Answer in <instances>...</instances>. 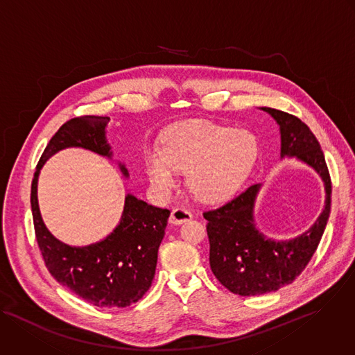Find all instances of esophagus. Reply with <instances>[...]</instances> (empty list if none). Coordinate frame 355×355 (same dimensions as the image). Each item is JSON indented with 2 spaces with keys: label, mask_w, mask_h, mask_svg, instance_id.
Wrapping results in <instances>:
<instances>
[{
  "label": "esophagus",
  "mask_w": 355,
  "mask_h": 355,
  "mask_svg": "<svg viewBox=\"0 0 355 355\" xmlns=\"http://www.w3.org/2000/svg\"><path fill=\"white\" fill-rule=\"evenodd\" d=\"M193 218V214L190 211H187L186 208H175L172 212H171V217H169V223L172 225H182L187 221H190Z\"/></svg>",
  "instance_id": "1"
}]
</instances>
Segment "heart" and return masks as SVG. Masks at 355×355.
I'll return each mask as SVG.
<instances>
[{
    "label": "heart",
    "mask_w": 355,
    "mask_h": 355,
    "mask_svg": "<svg viewBox=\"0 0 355 355\" xmlns=\"http://www.w3.org/2000/svg\"><path fill=\"white\" fill-rule=\"evenodd\" d=\"M256 158L257 141L248 130L189 120L168 132L162 151L147 153L146 172L151 186L168 194L178 183V172L187 171L190 191L201 201L217 202L239 189Z\"/></svg>",
    "instance_id": "1"
}]
</instances>
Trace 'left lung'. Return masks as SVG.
I'll list each match as a JSON object with an SVG mask.
<instances>
[{"label":"left lung","instance_id":"left-lung-1","mask_svg":"<svg viewBox=\"0 0 355 355\" xmlns=\"http://www.w3.org/2000/svg\"><path fill=\"white\" fill-rule=\"evenodd\" d=\"M281 132V158L295 157L313 168L324 183L326 200L316 223L288 241L264 236L254 224L253 209L261 184H253L221 205L202 212L209 241V266L221 284L242 297L261 295L288 286L304 271L324 232L331 204V180L319 141L298 117L271 107Z\"/></svg>","mask_w":355,"mask_h":355}]
</instances>
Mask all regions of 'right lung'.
Returning <instances> with one entry per match:
<instances>
[{
	"mask_svg": "<svg viewBox=\"0 0 355 355\" xmlns=\"http://www.w3.org/2000/svg\"><path fill=\"white\" fill-rule=\"evenodd\" d=\"M109 117L80 116L64 123L43 151L32 180L31 205L36 241L50 274L87 302L99 308H125L143 298L155 275L158 249L171 211L125 196L119 225L103 241L77 248L55 239L46 228L37 204V178L55 153L81 147L112 158L106 139ZM127 178L128 172L120 164Z\"/></svg>",
	"mask_w": 355,
	"mask_h": 355,
	"instance_id": "1",
	"label": "right lung"
}]
</instances>
